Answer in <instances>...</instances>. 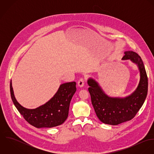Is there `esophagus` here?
<instances>
[{
    "label": "esophagus",
    "instance_id": "esophagus-1",
    "mask_svg": "<svg viewBox=\"0 0 154 154\" xmlns=\"http://www.w3.org/2000/svg\"><path fill=\"white\" fill-rule=\"evenodd\" d=\"M84 84H85V82H84V78H81V79L78 81V85L79 87H84Z\"/></svg>",
    "mask_w": 154,
    "mask_h": 154
}]
</instances>
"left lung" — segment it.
Masks as SVG:
<instances>
[{
  "label": "left lung",
  "instance_id": "1",
  "mask_svg": "<svg viewBox=\"0 0 154 154\" xmlns=\"http://www.w3.org/2000/svg\"><path fill=\"white\" fill-rule=\"evenodd\" d=\"M125 54L122 59H130L140 71L139 85L131 95L124 98L109 97L97 82L91 78L88 79L92 104L98 118L105 124L117 125L132 120L142 106L148 94V77L141 57L133 51H126Z\"/></svg>",
  "mask_w": 154,
  "mask_h": 154
}]
</instances>
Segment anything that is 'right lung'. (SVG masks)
I'll list each match as a JSON object with an SVG mask.
<instances>
[{
	"instance_id": "1",
	"label": "right lung",
	"mask_w": 154,
	"mask_h": 154,
	"mask_svg": "<svg viewBox=\"0 0 154 154\" xmlns=\"http://www.w3.org/2000/svg\"><path fill=\"white\" fill-rule=\"evenodd\" d=\"M76 91L75 82L63 84L53 97L45 104L35 109H27L16 100L11 81L10 83L11 96L15 106L24 119L37 128H50L63 123L67 118L70 103Z\"/></svg>"
}]
</instances>
